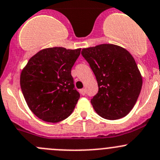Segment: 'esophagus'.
I'll return each instance as SVG.
<instances>
[{"label": "esophagus", "instance_id": "34e87169", "mask_svg": "<svg viewBox=\"0 0 160 160\" xmlns=\"http://www.w3.org/2000/svg\"><path fill=\"white\" fill-rule=\"evenodd\" d=\"M80 93L82 94V95H85V94H86V90L85 89L80 90Z\"/></svg>", "mask_w": 160, "mask_h": 160}]
</instances>
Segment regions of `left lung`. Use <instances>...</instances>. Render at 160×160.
Instances as JSON below:
<instances>
[{"label": "left lung", "mask_w": 160, "mask_h": 160, "mask_svg": "<svg viewBox=\"0 0 160 160\" xmlns=\"http://www.w3.org/2000/svg\"><path fill=\"white\" fill-rule=\"evenodd\" d=\"M81 55L94 73L98 91L91 102L104 119L126 116L138 100L142 77L132 55L123 48L103 44L82 49Z\"/></svg>", "instance_id": "8db88e82"}]
</instances>
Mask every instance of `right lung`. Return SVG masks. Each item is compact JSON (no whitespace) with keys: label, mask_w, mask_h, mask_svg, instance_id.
I'll return each mask as SVG.
<instances>
[{"label":"right lung","mask_w":160,"mask_h":160,"mask_svg":"<svg viewBox=\"0 0 160 160\" xmlns=\"http://www.w3.org/2000/svg\"><path fill=\"white\" fill-rule=\"evenodd\" d=\"M81 49L55 47L40 51L28 62L20 76V86L28 106L45 122L58 123L73 111L80 93L71 69Z\"/></svg>","instance_id":"add662e5"}]
</instances>
